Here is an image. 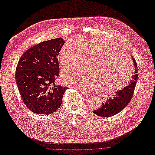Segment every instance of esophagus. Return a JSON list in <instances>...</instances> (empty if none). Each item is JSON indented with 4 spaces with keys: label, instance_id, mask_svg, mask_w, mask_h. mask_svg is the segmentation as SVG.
<instances>
[{
    "label": "esophagus",
    "instance_id": "esophagus-1",
    "mask_svg": "<svg viewBox=\"0 0 155 155\" xmlns=\"http://www.w3.org/2000/svg\"><path fill=\"white\" fill-rule=\"evenodd\" d=\"M82 94H84V96H85L87 97H91L92 96L91 93L89 92H85V91H84V92H82Z\"/></svg>",
    "mask_w": 155,
    "mask_h": 155
}]
</instances>
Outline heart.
<instances>
[{"mask_svg":"<svg viewBox=\"0 0 155 155\" xmlns=\"http://www.w3.org/2000/svg\"><path fill=\"white\" fill-rule=\"evenodd\" d=\"M111 41L94 38L87 44L70 40L61 49L59 63L64 66L83 63L86 58H94V70L71 67L62 71L61 77L68 85L80 89L101 86L104 91L114 94L129 84L133 73L132 63L124 50Z\"/></svg>","mask_w":155,"mask_h":155,"instance_id":"1","label":"heart"}]
</instances>
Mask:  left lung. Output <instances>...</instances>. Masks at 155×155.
Segmentation results:
<instances>
[{"instance_id":"left-lung-1","label":"left lung","mask_w":155,"mask_h":155,"mask_svg":"<svg viewBox=\"0 0 155 155\" xmlns=\"http://www.w3.org/2000/svg\"><path fill=\"white\" fill-rule=\"evenodd\" d=\"M132 58L135 70L132 78L130 80L129 84L124 87L123 89L115 92L112 98L107 99L100 108L92 111L96 115L103 117L115 115L124 109L131 101L138 79L137 64L134 58L133 57Z\"/></svg>"}]
</instances>
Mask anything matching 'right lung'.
Listing matches in <instances>:
<instances>
[{"label":"right lung","mask_w":155,"mask_h":155,"mask_svg":"<svg viewBox=\"0 0 155 155\" xmlns=\"http://www.w3.org/2000/svg\"><path fill=\"white\" fill-rule=\"evenodd\" d=\"M64 44L62 38L42 42L19 59L16 84L24 104L34 113L50 115L61 105L68 88L56 85L54 82L59 75L58 56Z\"/></svg>","instance_id":"add662e5"}]
</instances>
